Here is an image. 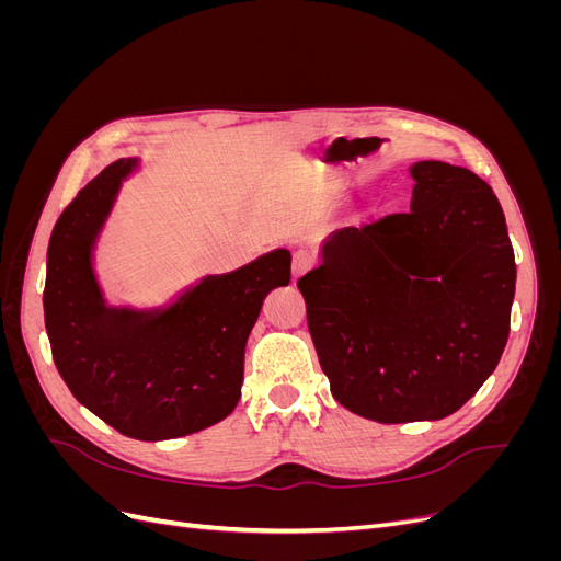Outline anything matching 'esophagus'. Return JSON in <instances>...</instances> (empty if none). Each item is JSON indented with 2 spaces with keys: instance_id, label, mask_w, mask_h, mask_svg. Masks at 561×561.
Returning a JSON list of instances; mask_svg holds the SVG:
<instances>
[{
  "instance_id": "34e87169",
  "label": "esophagus",
  "mask_w": 561,
  "mask_h": 561,
  "mask_svg": "<svg viewBox=\"0 0 561 561\" xmlns=\"http://www.w3.org/2000/svg\"><path fill=\"white\" fill-rule=\"evenodd\" d=\"M316 264V257L309 252V250H297L293 254V278H301L307 271H311Z\"/></svg>"
}]
</instances>
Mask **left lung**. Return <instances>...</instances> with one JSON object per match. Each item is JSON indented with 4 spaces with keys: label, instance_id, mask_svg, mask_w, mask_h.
Segmentation results:
<instances>
[{
    "label": "left lung",
    "instance_id": "8db88e82",
    "mask_svg": "<svg viewBox=\"0 0 561 561\" xmlns=\"http://www.w3.org/2000/svg\"><path fill=\"white\" fill-rule=\"evenodd\" d=\"M410 173V213L334 231L297 280L334 400L379 423L461 410L511 334L517 266L499 198L461 165Z\"/></svg>",
    "mask_w": 561,
    "mask_h": 561
}]
</instances>
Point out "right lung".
Instances as JSON below:
<instances>
[{
	"label": "right lung",
	"mask_w": 561,
	"mask_h": 561,
	"mask_svg": "<svg viewBox=\"0 0 561 561\" xmlns=\"http://www.w3.org/2000/svg\"><path fill=\"white\" fill-rule=\"evenodd\" d=\"M135 165L138 159L110 163L58 217L44 322L72 396L122 435L157 443L208 428L239 404L250 330L264 297L290 283V252L206 276L168 309L107 307L93 248Z\"/></svg>",
	"instance_id": "add662e5"
}]
</instances>
